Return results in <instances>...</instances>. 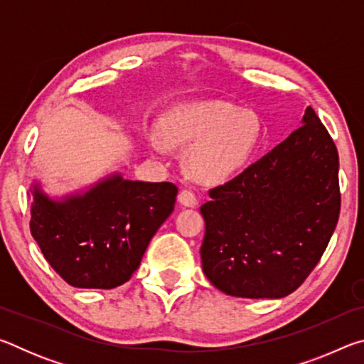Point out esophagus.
I'll use <instances>...</instances> for the list:
<instances>
[{"instance_id":"1","label":"esophagus","mask_w":364,"mask_h":364,"mask_svg":"<svg viewBox=\"0 0 364 364\" xmlns=\"http://www.w3.org/2000/svg\"><path fill=\"white\" fill-rule=\"evenodd\" d=\"M178 200H180L181 205H184V207H194V205H197V202H199L196 193L191 189H183L180 196H178Z\"/></svg>"}]
</instances>
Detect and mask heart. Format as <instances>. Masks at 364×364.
Instances as JSON below:
<instances>
[{
    "mask_svg": "<svg viewBox=\"0 0 364 364\" xmlns=\"http://www.w3.org/2000/svg\"><path fill=\"white\" fill-rule=\"evenodd\" d=\"M162 138L170 146L191 144L186 152L188 171L197 180L215 183L250 162L260 147L263 125L254 110L218 100L196 101L165 115Z\"/></svg>",
    "mask_w": 364,
    "mask_h": 364,
    "instance_id": "1",
    "label": "heart"
}]
</instances>
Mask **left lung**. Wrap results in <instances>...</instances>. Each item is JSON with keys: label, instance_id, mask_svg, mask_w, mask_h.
I'll return each mask as SVG.
<instances>
[{"label": "left lung", "instance_id": "1", "mask_svg": "<svg viewBox=\"0 0 364 364\" xmlns=\"http://www.w3.org/2000/svg\"><path fill=\"white\" fill-rule=\"evenodd\" d=\"M202 269L244 299L292 294L321 260L341 213L338 154L315 110L284 143L208 191Z\"/></svg>", "mask_w": 364, "mask_h": 364}]
</instances>
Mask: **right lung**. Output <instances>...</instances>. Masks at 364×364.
I'll list each match as a JSON object with an SVG mask.
<instances>
[{"instance_id":"add662e5","label":"right lung","mask_w":364,"mask_h":364,"mask_svg":"<svg viewBox=\"0 0 364 364\" xmlns=\"http://www.w3.org/2000/svg\"><path fill=\"white\" fill-rule=\"evenodd\" d=\"M176 184L107 178L54 202L35 184L30 232L67 284L112 289L132 278L160 225L175 208Z\"/></svg>"}]
</instances>
